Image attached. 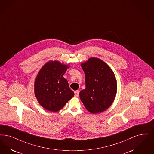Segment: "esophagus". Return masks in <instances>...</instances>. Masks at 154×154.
I'll return each mask as SVG.
<instances>
[{
  "label": "esophagus",
  "mask_w": 154,
  "mask_h": 154,
  "mask_svg": "<svg viewBox=\"0 0 154 154\" xmlns=\"http://www.w3.org/2000/svg\"><path fill=\"white\" fill-rule=\"evenodd\" d=\"M74 96H75V97H79V91H74Z\"/></svg>",
  "instance_id": "34e87169"
}]
</instances>
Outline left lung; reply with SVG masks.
Instances as JSON below:
<instances>
[{
	"instance_id": "obj_1",
	"label": "left lung",
	"mask_w": 154,
	"mask_h": 154,
	"mask_svg": "<svg viewBox=\"0 0 154 154\" xmlns=\"http://www.w3.org/2000/svg\"><path fill=\"white\" fill-rule=\"evenodd\" d=\"M85 73V89L80 97L86 109L91 113L106 110L113 102L117 93V81L109 66L97 58H90L81 64Z\"/></svg>"
}]
</instances>
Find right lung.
I'll list each match as a JSON object with an SVG mask.
<instances>
[{"label":"right lung","instance_id":"1","mask_svg":"<svg viewBox=\"0 0 154 154\" xmlns=\"http://www.w3.org/2000/svg\"><path fill=\"white\" fill-rule=\"evenodd\" d=\"M69 66L57 61L47 62L41 69L34 83V93L39 104L51 112L61 110L74 93L63 76Z\"/></svg>","mask_w":154,"mask_h":154}]
</instances>
